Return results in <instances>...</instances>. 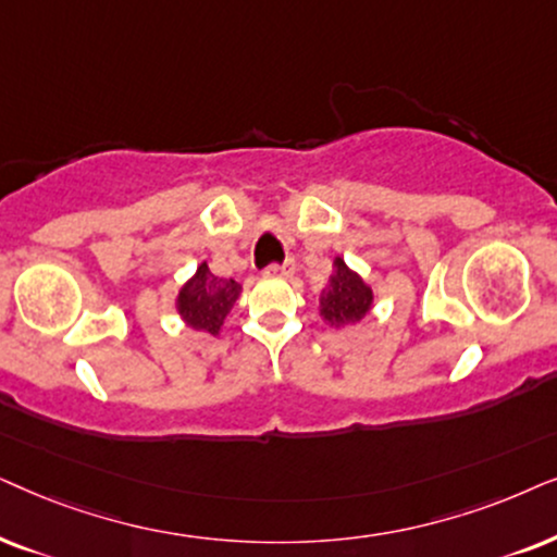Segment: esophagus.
Listing matches in <instances>:
<instances>
[{
	"instance_id": "1",
	"label": "esophagus",
	"mask_w": 557,
	"mask_h": 557,
	"mask_svg": "<svg viewBox=\"0 0 557 557\" xmlns=\"http://www.w3.org/2000/svg\"><path fill=\"white\" fill-rule=\"evenodd\" d=\"M287 272H290V264H287V262H283V264H270V267H267V270H264V274H287Z\"/></svg>"
}]
</instances>
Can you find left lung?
<instances>
[{
    "mask_svg": "<svg viewBox=\"0 0 557 557\" xmlns=\"http://www.w3.org/2000/svg\"><path fill=\"white\" fill-rule=\"evenodd\" d=\"M321 306L323 321L333 325V329H346V325H356L364 321L369 310L374 306V293L359 272H354L344 259H333V274L329 277V285L321 290L318 298Z\"/></svg>",
    "mask_w": 557,
    "mask_h": 557,
    "instance_id": "obj_1",
    "label": "left lung"
}]
</instances>
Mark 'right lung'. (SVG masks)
<instances>
[{
    "label": "right lung",
    "instance_id": "obj_1",
    "mask_svg": "<svg viewBox=\"0 0 557 557\" xmlns=\"http://www.w3.org/2000/svg\"><path fill=\"white\" fill-rule=\"evenodd\" d=\"M242 285L234 280L216 277L209 270V264L201 262L193 277L181 287L175 298V308L185 325H190L193 331L211 333L219 336L221 325H224L228 310L234 308V302L239 300Z\"/></svg>",
    "mask_w": 557,
    "mask_h": 557
}]
</instances>
